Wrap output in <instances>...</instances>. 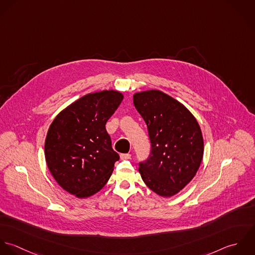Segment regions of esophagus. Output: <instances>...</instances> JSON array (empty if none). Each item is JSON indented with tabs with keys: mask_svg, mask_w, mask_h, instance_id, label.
I'll return each mask as SVG.
<instances>
[{
	"mask_svg": "<svg viewBox=\"0 0 255 255\" xmlns=\"http://www.w3.org/2000/svg\"><path fill=\"white\" fill-rule=\"evenodd\" d=\"M131 157L130 153H121L120 154V158L121 159H129Z\"/></svg>",
	"mask_w": 255,
	"mask_h": 255,
	"instance_id": "34e87169",
	"label": "esophagus"
}]
</instances>
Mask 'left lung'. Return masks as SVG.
I'll list each match as a JSON object with an SVG mask.
<instances>
[{"mask_svg":"<svg viewBox=\"0 0 255 255\" xmlns=\"http://www.w3.org/2000/svg\"><path fill=\"white\" fill-rule=\"evenodd\" d=\"M134 106L145 120L151 140L149 159L140 163L145 184L160 197H171L195 176L204 140L194 115L170 96L150 90L135 93Z\"/></svg>","mask_w":255,"mask_h":255,"instance_id":"1","label":"left lung"}]
</instances>
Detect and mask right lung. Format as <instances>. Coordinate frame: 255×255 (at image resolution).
<instances>
[{"mask_svg": "<svg viewBox=\"0 0 255 255\" xmlns=\"http://www.w3.org/2000/svg\"><path fill=\"white\" fill-rule=\"evenodd\" d=\"M123 98L114 90L89 94L52 121L44 145L46 164L56 182L77 198L102 190L119 159L105 124Z\"/></svg>", "mask_w": 255, "mask_h": 255, "instance_id": "1", "label": "right lung"}]
</instances>
